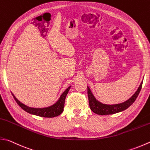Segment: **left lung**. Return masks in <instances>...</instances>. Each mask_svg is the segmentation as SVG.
Segmentation results:
<instances>
[{"mask_svg": "<svg viewBox=\"0 0 150 150\" xmlns=\"http://www.w3.org/2000/svg\"><path fill=\"white\" fill-rule=\"evenodd\" d=\"M142 86V82L140 84L137 92L134 93V95L131 98L124 103L116 105L103 104L101 102L98 101L94 98V96H93L92 92L90 91L89 87L88 86V97L90 109L94 113L99 114V115H107V114H112L122 112V111L127 109L128 107H129L134 102V101L136 100L140 90H141Z\"/></svg>", "mask_w": 150, "mask_h": 150, "instance_id": "8db88e82", "label": "left lung"}]
</instances>
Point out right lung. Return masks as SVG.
Instances as JSON below:
<instances>
[{
  "label": "right lung",
  "instance_id": "right-lung-1",
  "mask_svg": "<svg viewBox=\"0 0 150 150\" xmlns=\"http://www.w3.org/2000/svg\"><path fill=\"white\" fill-rule=\"evenodd\" d=\"M70 88V86L67 88L64 91L61 95L60 98L57 102H56L54 105H51V106L45 107V108H32L29 107L26 105L23 104L21 103L14 96V95L11 92L13 98L17 102V103L19 105V107L23 108V110L26 112L30 113L31 114H34V115H36L38 116L44 117V118H52V117H56L59 116L60 114L63 112L64 107V103H65V99L66 98V96L68 93Z\"/></svg>",
  "mask_w": 150,
  "mask_h": 150
}]
</instances>
